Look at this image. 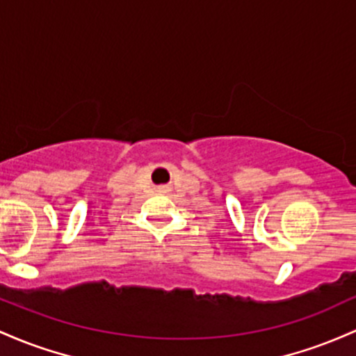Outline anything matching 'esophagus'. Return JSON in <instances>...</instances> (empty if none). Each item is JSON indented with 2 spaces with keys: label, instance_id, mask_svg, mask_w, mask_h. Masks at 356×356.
Masks as SVG:
<instances>
[{
  "label": "esophagus",
  "instance_id": "34e87169",
  "mask_svg": "<svg viewBox=\"0 0 356 356\" xmlns=\"http://www.w3.org/2000/svg\"><path fill=\"white\" fill-rule=\"evenodd\" d=\"M170 190H171L170 185H159L158 186V191H161V193H168Z\"/></svg>",
  "mask_w": 356,
  "mask_h": 356
}]
</instances>
